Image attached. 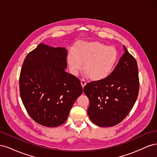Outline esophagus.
Masks as SVG:
<instances>
[{"mask_svg":"<svg viewBox=\"0 0 157 157\" xmlns=\"http://www.w3.org/2000/svg\"><path fill=\"white\" fill-rule=\"evenodd\" d=\"M80 82H81L82 88H84L85 86V85L86 84V81L84 78H82L81 80H80Z\"/></svg>","mask_w":157,"mask_h":157,"instance_id":"1","label":"esophagus"}]
</instances>
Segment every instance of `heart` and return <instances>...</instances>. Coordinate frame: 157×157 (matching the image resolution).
I'll return each mask as SVG.
<instances>
[{
	"instance_id": "1",
	"label": "heart",
	"mask_w": 157,
	"mask_h": 157,
	"mask_svg": "<svg viewBox=\"0 0 157 157\" xmlns=\"http://www.w3.org/2000/svg\"><path fill=\"white\" fill-rule=\"evenodd\" d=\"M118 52L113 46L100 42H80L69 52L67 62L73 75L84 68L90 78L101 80L107 78L118 62Z\"/></svg>"
}]
</instances>
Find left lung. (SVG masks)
Returning <instances> with one entry per match:
<instances>
[{
	"instance_id": "8db88e82",
	"label": "left lung",
	"mask_w": 157,
	"mask_h": 157,
	"mask_svg": "<svg viewBox=\"0 0 157 157\" xmlns=\"http://www.w3.org/2000/svg\"><path fill=\"white\" fill-rule=\"evenodd\" d=\"M124 54L107 78L90 82L83 89L90 101V119L99 126L111 127L122 121L138 96L137 61L124 46Z\"/></svg>"
}]
</instances>
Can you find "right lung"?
I'll return each instance as SVG.
<instances>
[{"mask_svg":"<svg viewBox=\"0 0 157 157\" xmlns=\"http://www.w3.org/2000/svg\"><path fill=\"white\" fill-rule=\"evenodd\" d=\"M67 51L43 43L27 55L20 76V93L29 116L38 124L57 127L66 121L82 93L80 80L65 71Z\"/></svg>","mask_w":157,"mask_h":157,"instance_id":"obj_1","label":"right lung"}]
</instances>
